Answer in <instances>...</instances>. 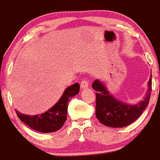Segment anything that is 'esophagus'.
Segmentation results:
<instances>
[{
	"label": "esophagus",
	"mask_w": 160,
	"mask_h": 160,
	"mask_svg": "<svg viewBox=\"0 0 160 160\" xmlns=\"http://www.w3.org/2000/svg\"><path fill=\"white\" fill-rule=\"evenodd\" d=\"M89 86V82L86 80V79H84L81 82V88L82 89H86Z\"/></svg>",
	"instance_id": "obj_1"
}]
</instances>
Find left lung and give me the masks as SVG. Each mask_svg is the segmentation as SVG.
<instances>
[{
  "instance_id": "1",
  "label": "left lung",
  "mask_w": 160,
  "mask_h": 160,
  "mask_svg": "<svg viewBox=\"0 0 160 160\" xmlns=\"http://www.w3.org/2000/svg\"><path fill=\"white\" fill-rule=\"evenodd\" d=\"M96 93V117L102 124L111 128H123L138 119L149 103L152 91V75L143 100L136 105L119 101L107 90L102 81L96 79L92 85Z\"/></svg>"
}]
</instances>
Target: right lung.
<instances>
[{
    "instance_id": "right-lung-1",
    "label": "right lung",
    "mask_w": 160,
    "mask_h": 160,
    "mask_svg": "<svg viewBox=\"0 0 160 160\" xmlns=\"http://www.w3.org/2000/svg\"><path fill=\"white\" fill-rule=\"evenodd\" d=\"M78 83L73 84L64 90L62 97L51 109L39 115H26L16 110L19 119L35 131L43 133L53 132L62 128L67 117V104L79 93Z\"/></svg>"
}]
</instances>
